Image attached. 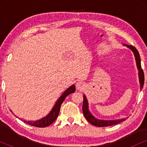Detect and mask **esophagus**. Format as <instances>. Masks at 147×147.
<instances>
[{"mask_svg": "<svg viewBox=\"0 0 147 147\" xmlns=\"http://www.w3.org/2000/svg\"><path fill=\"white\" fill-rule=\"evenodd\" d=\"M76 88L78 90H82L85 88V84L82 82H78L76 84Z\"/></svg>", "mask_w": 147, "mask_h": 147, "instance_id": "esophagus-1", "label": "esophagus"}]
</instances>
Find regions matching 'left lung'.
Wrapping results in <instances>:
<instances>
[{"label":"left lung","instance_id":"8db88e82","mask_svg":"<svg viewBox=\"0 0 147 147\" xmlns=\"http://www.w3.org/2000/svg\"><path fill=\"white\" fill-rule=\"evenodd\" d=\"M124 46H126L128 48L132 50V51L134 53V57H135V60L136 63V66H137L138 70V77H139V82H140V88L142 89L144 86V72L141 67V63H140V58L139 55V53L137 51V49L135 47H133L132 45H128L124 44ZM82 110H83L84 115L86 118V120L92 124V125L98 126V127H104V126H112L114 124H117L120 122H121L124 120H125V118H122V119L114 120H99L96 118L92 114L90 113L89 111V108H88V102L86 98V96L84 95V102L83 106H82Z\"/></svg>","mask_w":147,"mask_h":147}]
</instances>
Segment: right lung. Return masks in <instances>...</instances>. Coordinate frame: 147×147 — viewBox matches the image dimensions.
Listing matches in <instances>:
<instances>
[{"instance_id": "obj_1", "label": "right lung", "mask_w": 147, "mask_h": 147, "mask_svg": "<svg viewBox=\"0 0 147 147\" xmlns=\"http://www.w3.org/2000/svg\"><path fill=\"white\" fill-rule=\"evenodd\" d=\"M76 91V87L74 85H72L70 86L69 88H67L65 92H63V94L60 96L59 99L57 100V102H56L55 105H54L53 109L51 110V111L49 112V114H47L45 117H43L41 119L39 120H36V121H27V120H23V121L25 123H27L29 125L36 126V127H39V128H44L46 126H49L50 124H51L55 120L57 119L59 115L60 108H61V104L63 103L64 100L65 99V98L69 95V94L74 93Z\"/></svg>"}]
</instances>
